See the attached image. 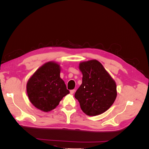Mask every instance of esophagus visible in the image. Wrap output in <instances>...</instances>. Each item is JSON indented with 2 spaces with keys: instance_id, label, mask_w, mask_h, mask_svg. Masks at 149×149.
Returning a JSON list of instances; mask_svg holds the SVG:
<instances>
[{
  "instance_id": "obj_1",
  "label": "esophagus",
  "mask_w": 149,
  "mask_h": 149,
  "mask_svg": "<svg viewBox=\"0 0 149 149\" xmlns=\"http://www.w3.org/2000/svg\"><path fill=\"white\" fill-rule=\"evenodd\" d=\"M74 92H75V89H72V90H70V93H71V94H73Z\"/></svg>"
}]
</instances>
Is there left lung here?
I'll return each mask as SVG.
<instances>
[{"instance_id": "left-lung-1", "label": "left lung", "mask_w": 149, "mask_h": 149, "mask_svg": "<svg viewBox=\"0 0 149 149\" xmlns=\"http://www.w3.org/2000/svg\"><path fill=\"white\" fill-rule=\"evenodd\" d=\"M79 70L83 74L82 84L74 97L86 114L100 115L109 109L116 100V83L97 60L81 63Z\"/></svg>"}]
</instances>
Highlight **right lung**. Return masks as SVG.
<instances>
[{
    "label": "right lung",
    "mask_w": 149,
    "mask_h": 149,
    "mask_svg": "<svg viewBox=\"0 0 149 149\" xmlns=\"http://www.w3.org/2000/svg\"><path fill=\"white\" fill-rule=\"evenodd\" d=\"M60 65L48 62L38 68L29 79L26 91L32 104L44 112L53 110L69 94L63 80L60 78Z\"/></svg>",
    "instance_id": "obj_1"
}]
</instances>
